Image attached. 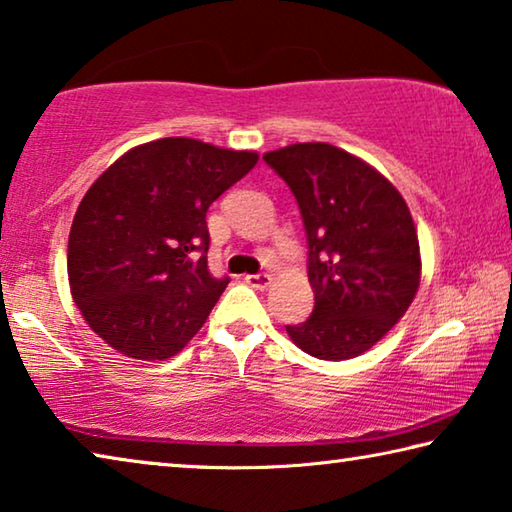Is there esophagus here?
<instances>
[{
  "label": "esophagus",
  "instance_id": "esophagus-1",
  "mask_svg": "<svg viewBox=\"0 0 512 512\" xmlns=\"http://www.w3.org/2000/svg\"><path fill=\"white\" fill-rule=\"evenodd\" d=\"M245 281H247V285H251V288H256V290H267V288H270V283H272V276H270V274H265V272L247 274V276H245Z\"/></svg>",
  "mask_w": 512,
  "mask_h": 512
}]
</instances>
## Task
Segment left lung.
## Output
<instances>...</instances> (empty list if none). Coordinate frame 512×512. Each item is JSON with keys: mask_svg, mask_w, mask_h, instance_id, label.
I'll return each instance as SVG.
<instances>
[{"mask_svg": "<svg viewBox=\"0 0 512 512\" xmlns=\"http://www.w3.org/2000/svg\"><path fill=\"white\" fill-rule=\"evenodd\" d=\"M263 159L297 197L315 290L312 315L285 330L319 360L362 355L418 292L420 247L407 202L373 166L330 143H292Z\"/></svg>", "mask_w": 512, "mask_h": 512, "instance_id": "left-lung-1", "label": "left lung"}]
</instances>
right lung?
I'll return each instance as SVG.
<instances>
[{
  "label": "right lung",
  "mask_w": 512,
  "mask_h": 512,
  "mask_svg": "<svg viewBox=\"0 0 512 512\" xmlns=\"http://www.w3.org/2000/svg\"><path fill=\"white\" fill-rule=\"evenodd\" d=\"M251 150L166 137L89 186L69 231L71 297L116 353L164 362L204 326L229 279L206 265V211L256 166Z\"/></svg>",
  "instance_id": "right-lung-1"
}]
</instances>
